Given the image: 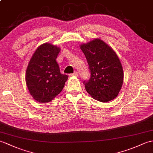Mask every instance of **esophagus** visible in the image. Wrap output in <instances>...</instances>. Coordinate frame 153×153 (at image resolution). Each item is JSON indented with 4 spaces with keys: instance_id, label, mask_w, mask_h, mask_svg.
I'll return each mask as SVG.
<instances>
[{
    "instance_id": "obj_1",
    "label": "esophagus",
    "mask_w": 153,
    "mask_h": 153,
    "mask_svg": "<svg viewBox=\"0 0 153 153\" xmlns=\"http://www.w3.org/2000/svg\"><path fill=\"white\" fill-rule=\"evenodd\" d=\"M78 75H79V74H78V73L77 72H74V74H70V76H78Z\"/></svg>"
}]
</instances>
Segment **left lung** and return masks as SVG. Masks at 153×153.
Masks as SVG:
<instances>
[{"label":"left lung","instance_id":"obj_1","mask_svg":"<svg viewBox=\"0 0 153 153\" xmlns=\"http://www.w3.org/2000/svg\"><path fill=\"white\" fill-rule=\"evenodd\" d=\"M87 59L91 77L85 89L94 100L108 102L115 98L123 83V69L113 49L100 39L80 45Z\"/></svg>","mask_w":153,"mask_h":153}]
</instances>
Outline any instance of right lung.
Instances as JSON below:
<instances>
[{
    "label": "right lung",
    "instance_id": "right-lung-1",
    "mask_svg": "<svg viewBox=\"0 0 153 153\" xmlns=\"http://www.w3.org/2000/svg\"><path fill=\"white\" fill-rule=\"evenodd\" d=\"M60 48L45 43L36 49L28 62L25 80L35 100L48 103L63 89L68 76L60 74L56 57Z\"/></svg>",
    "mask_w": 153,
    "mask_h": 153
}]
</instances>
